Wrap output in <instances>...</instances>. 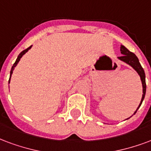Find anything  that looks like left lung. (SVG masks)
Wrapping results in <instances>:
<instances>
[{
	"mask_svg": "<svg viewBox=\"0 0 151 151\" xmlns=\"http://www.w3.org/2000/svg\"><path fill=\"white\" fill-rule=\"evenodd\" d=\"M121 53L122 54V56L121 57H118V59H120L121 61H123L124 62H126L127 64H129L130 66H132L134 69L137 73H138V75L140 76L141 78L142 83V92H143V94H142V98L141 102L139 104V106L138 107L137 110H138V108L140 107V106L142 105V102L143 101L144 98H145V94H146V90H147V85H146V75H145V72H144L143 68L142 67L140 62L138 61V58L136 57L134 53H131L130 51L127 50V48L125 47L124 45H121ZM137 110L135 111L134 114H136Z\"/></svg>",
	"mask_w": 151,
	"mask_h": 151,
	"instance_id": "obj_1",
	"label": "left lung"
}]
</instances>
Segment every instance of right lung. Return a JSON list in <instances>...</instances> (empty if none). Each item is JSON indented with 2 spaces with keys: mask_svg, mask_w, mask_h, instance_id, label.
<instances>
[{
  "mask_svg": "<svg viewBox=\"0 0 151 151\" xmlns=\"http://www.w3.org/2000/svg\"><path fill=\"white\" fill-rule=\"evenodd\" d=\"M31 47H32V45H31V46H29V48H27L26 50H23V51H22V53H20V54H19V55H18V57H17V58L16 61H15V63L13 64V66H12V69H11V71H10V77H9V81H10V78H11V75H12V73H13V70H14V67L16 66L17 65V63H18L19 61H20V59L22 58V56L24 55V53H26V52H28V50H29V49H30V48H31Z\"/></svg>",
  "mask_w": 151,
  "mask_h": 151,
  "instance_id": "1",
  "label": "right lung"
}]
</instances>
